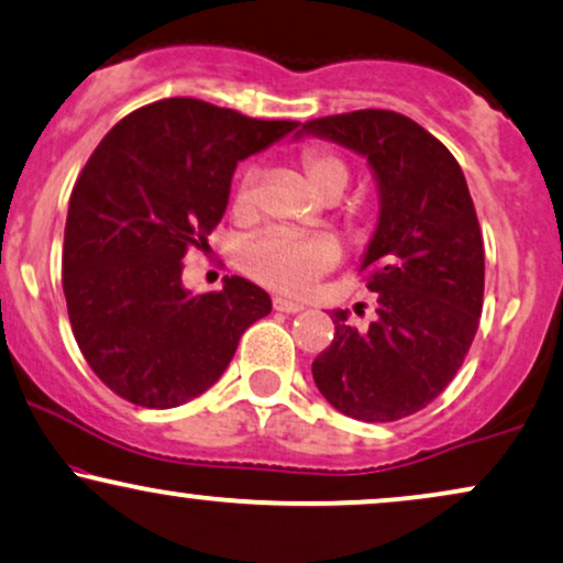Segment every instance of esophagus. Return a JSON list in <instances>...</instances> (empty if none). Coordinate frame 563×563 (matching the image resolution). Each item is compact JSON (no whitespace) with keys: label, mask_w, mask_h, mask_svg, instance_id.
I'll return each instance as SVG.
<instances>
[{"label":"esophagus","mask_w":563,"mask_h":563,"mask_svg":"<svg viewBox=\"0 0 563 563\" xmlns=\"http://www.w3.org/2000/svg\"><path fill=\"white\" fill-rule=\"evenodd\" d=\"M277 311H286V314H296V311H303V303L299 301H290V299H283V296H277L273 301Z\"/></svg>","instance_id":"1"}]
</instances>
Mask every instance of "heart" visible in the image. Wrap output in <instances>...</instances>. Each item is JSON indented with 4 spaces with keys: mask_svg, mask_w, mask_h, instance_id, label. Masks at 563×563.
<instances>
[{
    "mask_svg": "<svg viewBox=\"0 0 563 563\" xmlns=\"http://www.w3.org/2000/svg\"><path fill=\"white\" fill-rule=\"evenodd\" d=\"M303 173L317 196L333 191V188L343 191L349 186L346 165L333 154L307 152L303 154ZM254 173H249L235 188V209L241 214H249L254 209ZM338 256H341L338 243L330 239H299V235L269 230L243 246L241 262L246 273L264 286L286 290V294H303L314 286L317 277L333 267Z\"/></svg>",
    "mask_w": 563,
    "mask_h": 563,
    "instance_id": "heart-1",
    "label": "heart"
}]
</instances>
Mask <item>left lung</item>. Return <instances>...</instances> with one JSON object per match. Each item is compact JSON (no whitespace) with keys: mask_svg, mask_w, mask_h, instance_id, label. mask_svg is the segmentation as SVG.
Masks as SVG:
<instances>
[{"mask_svg":"<svg viewBox=\"0 0 563 563\" xmlns=\"http://www.w3.org/2000/svg\"><path fill=\"white\" fill-rule=\"evenodd\" d=\"M367 159L380 196L358 273L377 294L367 330L335 309L333 343L311 364L330 406L358 422H396L445 390L475 341L485 249L464 173L415 120L358 110L303 123Z\"/></svg>","mask_w":563,"mask_h":563,"instance_id":"8db88e82","label":"left lung"}]
</instances>
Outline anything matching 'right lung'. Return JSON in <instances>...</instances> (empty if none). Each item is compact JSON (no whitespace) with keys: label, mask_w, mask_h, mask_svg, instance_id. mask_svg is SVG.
Instances as JSON below:
<instances>
[{"label":"right lung","mask_w":563,"mask_h":563,"mask_svg":"<svg viewBox=\"0 0 563 563\" xmlns=\"http://www.w3.org/2000/svg\"><path fill=\"white\" fill-rule=\"evenodd\" d=\"M175 97L120 120L86 162L65 222L63 290L73 335L107 388L173 409L212 388L273 301L239 275L220 294L183 286V256L222 220L235 165L294 133Z\"/></svg>","instance_id":"obj_1"}]
</instances>
